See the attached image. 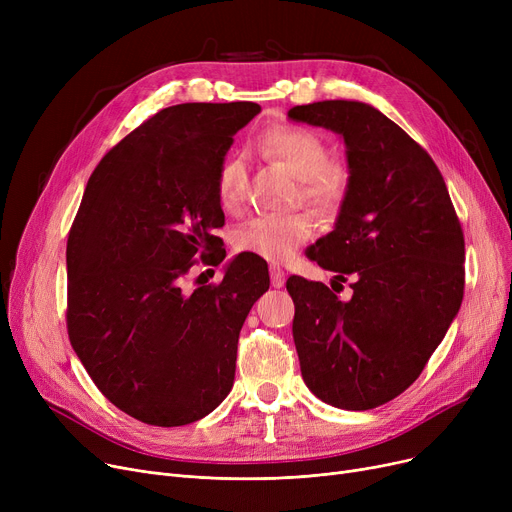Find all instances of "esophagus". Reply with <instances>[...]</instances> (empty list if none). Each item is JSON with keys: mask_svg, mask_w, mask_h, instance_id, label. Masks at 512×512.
<instances>
[{"mask_svg": "<svg viewBox=\"0 0 512 512\" xmlns=\"http://www.w3.org/2000/svg\"><path fill=\"white\" fill-rule=\"evenodd\" d=\"M270 276H272V286L282 288L286 282V274L280 265H270Z\"/></svg>", "mask_w": 512, "mask_h": 512, "instance_id": "obj_1", "label": "esophagus"}]
</instances>
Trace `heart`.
<instances>
[{
	"instance_id": "obj_1",
	"label": "heart",
	"mask_w": 512,
	"mask_h": 512,
	"mask_svg": "<svg viewBox=\"0 0 512 512\" xmlns=\"http://www.w3.org/2000/svg\"><path fill=\"white\" fill-rule=\"evenodd\" d=\"M261 149L280 159L290 172L303 180V197L319 211H332L346 195L348 172L340 164H332L324 139L315 132L276 124L267 128L261 139ZM220 205L232 211L240 205L247 191V164L240 155H230L215 178ZM315 222L309 213L292 215H259L242 224L234 232V249L272 263L288 261L301 245L313 236Z\"/></svg>"
}]
</instances>
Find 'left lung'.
Returning <instances> with one entry per match:
<instances>
[{"label": "left lung", "mask_w": 512, "mask_h": 512, "mask_svg": "<svg viewBox=\"0 0 512 512\" xmlns=\"http://www.w3.org/2000/svg\"><path fill=\"white\" fill-rule=\"evenodd\" d=\"M288 118L344 141L346 195L307 257L336 284L355 278L348 301L334 286L288 278L303 380L332 407L375 409L419 378L461 309L463 230L434 159L373 105L315 101Z\"/></svg>", "instance_id": "left-lung-1"}]
</instances>
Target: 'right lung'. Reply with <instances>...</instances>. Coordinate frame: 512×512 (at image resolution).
Here are the masks:
<instances>
[{"instance_id":"1","label":"right lung","mask_w":512,"mask_h":512,"mask_svg":"<svg viewBox=\"0 0 512 512\" xmlns=\"http://www.w3.org/2000/svg\"><path fill=\"white\" fill-rule=\"evenodd\" d=\"M261 107L180 103L157 112L107 153L72 224L68 336L101 394L126 415L176 427L230 394L242 324L270 288L267 263L236 255L218 286L184 292L197 253L226 251L215 178Z\"/></svg>"}]
</instances>
